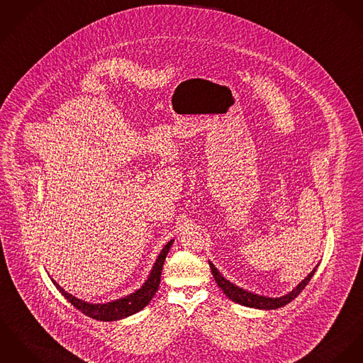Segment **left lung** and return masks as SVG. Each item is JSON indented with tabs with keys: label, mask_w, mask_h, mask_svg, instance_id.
I'll use <instances>...</instances> for the list:
<instances>
[{
	"label": "left lung",
	"mask_w": 363,
	"mask_h": 363,
	"mask_svg": "<svg viewBox=\"0 0 363 363\" xmlns=\"http://www.w3.org/2000/svg\"><path fill=\"white\" fill-rule=\"evenodd\" d=\"M209 266H211L212 274H213V277H215L218 286L223 290V293H225L228 297L230 298L231 301H234V302H237V303H241V305H244V306L258 308V309H276V308H281V306H284L286 303L291 302V301L297 297V296H299V293L306 287V284L311 281L312 276H313L315 272H316V269H313V270L308 274V277H305V279L298 284L297 287H296L293 291H290L289 294H286V296H283V297L280 298H267L264 297V296H258V294L248 293V291H245V290H242V289H240V287L231 284L229 280H226V279L219 273V270L215 267V264L209 262Z\"/></svg>",
	"instance_id": "1"
}]
</instances>
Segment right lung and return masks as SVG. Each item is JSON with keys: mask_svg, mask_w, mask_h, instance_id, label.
Instances as JSON below:
<instances>
[{"mask_svg": "<svg viewBox=\"0 0 363 363\" xmlns=\"http://www.w3.org/2000/svg\"><path fill=\"white\" fill-rule=\"evenodd\" d=\"M173 240L169 241L164 247L162 252L160 254L157 262L154 264V269L151 270V274L148 277V280L144 283V286L137 290L135 293H133L128 297L122 298V299H116L113 302H108V303H89L84 302L79 298L70 296L69 293H66L64 289L60 287V284H57V281L52 280L54 286L60 290V293H62V296L76 308L79 309L82 313L96 319V320H102V322H112V320H119L123 318H128L130 315L137 313L138 311H141L143 308H145L152 297L155 296L160 283H161V274H162V267L165 264L166 255L170 250Z\"/></svg>", "mask_w": 363, "mask_h": 363, "instance_id": "add662e5", "label": "right lung"}]
</instances>
